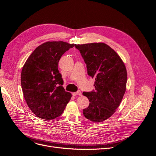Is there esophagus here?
<instances>
[{
  "label": "esophagus",
  "instance_id": "obj_1",
  "mask_svg": "<svg viewBox=\"0 0 156 156\" xmlns=\"http://www.w3.org/2000/svg\"><path fill=\"white\" fill-rule=\"evenodd\" d=\"M73 94L74 95V96H77V95H78V96H82V92L80 91H78L77 92H75V93H73Z\"/></svg>",
  "mask_w": 156,
  "mask_h": 156
}]
</instances>
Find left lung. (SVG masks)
Masks as SVG:
<instances>
[{
    "label": "left lung",
    "instance_id": "obj_1",
    "mask_svg": "<svg viewBox=\"0 0 156 156\" xmlns=\"http://www.w3.org/2000/svg\"><path fill=\"white\" fill-rule=\"evenodd\" d=\"M86 64L87 74L95 78V89L83 92L89 100L84 117L94 122L108 119L116 111L126 91L127 71L121 58L104 43L75 44Z\"/></svg>",
    "mask_w": 156,
    "mask_h": 156
}]
</instances>
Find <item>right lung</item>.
<instances>
[{
  "label": "right lung",
  "mask_w": 156,
  "mask_h": 156,
  "mask_svg": "<svg viewBox=\"0 0 156 156\" xmlns=\"http://www.w3.org/2000/svg\"><path fill=\"white\" fill-rule=\"evenodd\" d=\"M74 44L48 41L28 57L21 71V87L29 108L39 118L52 120L60 116L72 95L65 91L58 66L62 55Z\"/></svg>",
  "instance_id": "right-lung-1"
}]
</instances>
